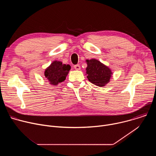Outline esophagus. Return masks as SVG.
<instances>
[{"label": "esophagus", "instance_id": "1", "mask_svg": "<svg viewBox=\"0 0 156 156\" xmlns=\"http://www.w3.org/2000/svg\"><path fill=\"white\" fill-rule=\"evenodd\" d=\"M74 69H75V70H80V66L79 65H75V66H74Z\"/></svg>", "mask_w": 156, "mask_h": 156}]
</instances>
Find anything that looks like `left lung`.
Returning a JSON list of instances; mask_svg holds the SVG:
<instances>
[{
  "label": "left lung",
  "instance_id": "obj_1",
  "mask_svg": "<svg viewBox=\"0 0 156 156\" xmlns=\"http://www.w3.org/2000/svg\"><path fill=\"white\" fill-rule=\"evenodd\" d=\"M86 62L87 65L86 69L87 78L91 83L103 87L110 81L112 72L107 66L94 58Z\"/></svg>",
  "mask_w": 156,
  "mask_h": 156
}]
</instances>
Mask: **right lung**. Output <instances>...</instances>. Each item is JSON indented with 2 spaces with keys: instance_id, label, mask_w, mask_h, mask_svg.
Here are the masks:
<instances>
[{
  "instance_id": "1",
  "label": "right lung",
  "mask_w": 156,
  "mask_h": 156,
  "mask_svg": "<svg viewBox=\"0 0 156 156\" xmlns=\"http://www.w3.org/2000/svg\"><path fill=\"white\" fill-rule=\"evenodd\" d=\"M71 69L70 65L62 64V62L54 61L44 72V75L51 85H57L65 81Z\"/></svg>"
}]
</instances>
